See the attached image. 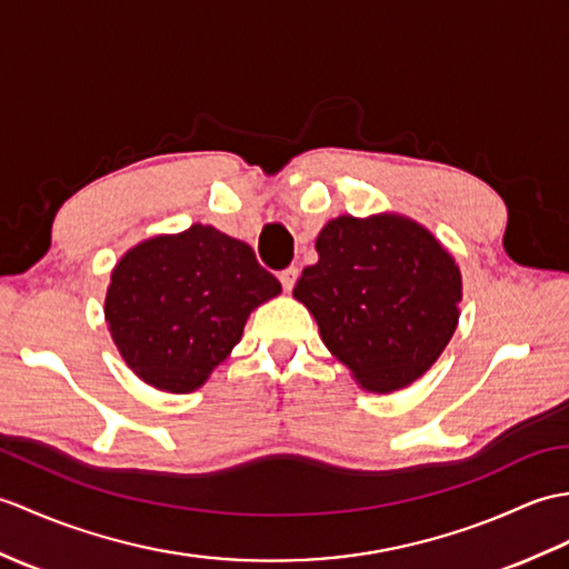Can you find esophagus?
<instances>
[{
  "label": "esophagus",
  "mask_w": 569,
  "mask_h": 569,
  "mask_svg": "<svg viewBox=\"0 0 569 569\" xmlns=\"http://www.w3.org/2000/svg\"><path fill=\"white\" fill-rule=\"evenodd\" d=\"M279 281H281V286H283V290H293V286H296V281H298V269L296 267H288V269H283L281 273H279Z\"/></svg>",
  "instance_id": "34e87169"
}]
</instances>
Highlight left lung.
<instances>
[{"label": "left lung", "mask_w": 569, "mask_h": 569, "mask_svg": "<svg viewBox=\"0 0 569 569\" xmlns=\"http://www.w3.org/2000/svg\"><path fill=\"white\" fill-rule=\"evenodd\" d=\"M293 296L325 347L361 388L392 392L425 376L451 341L463 298L460 269L419 222L380 213L339 216L315 242Z\"/></svg>", "instance_id": "left-lung-1"}]
</instances>
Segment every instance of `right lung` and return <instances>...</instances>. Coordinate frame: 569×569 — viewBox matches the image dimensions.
Here are the masks:
<instances>
[{
  "label": "right lung",
  "instance_id": "right-lung-1",
  "mask_svg": "<svg viewBox=\"0 0 569 569\" xmlns=\"http://www.w3.org/2000/svg\"><path fill=\"white\" fill-rule=\"evenodd\" d=\"M281 293L254 249L210 224L157 234L111 271L103 315L123 361L167 392L201 388L242 339L247 317Z\"/></svg>",
  "mask_w": 569,
  "mask_h": 569
}]
</instances>
